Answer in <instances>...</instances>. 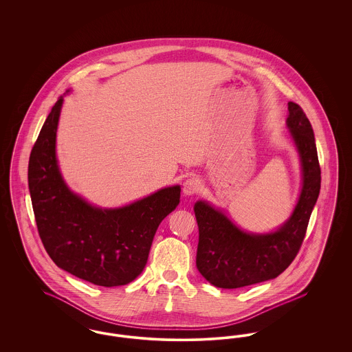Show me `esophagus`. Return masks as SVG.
<instances>
[{"label": "esophagus", "mask_w": 352, "mask_h": 352, "mask_svg": "<svg viewBox=\"0 0 352 352\" xmlns=\"http://www.w3.org/2000/svg\"><path fill=\"white\" fill-rule=\"evenodd\" d=\"M201 190V181L195 177H190L184 182V195H194Z\"/></svg>", "instance_id": "1"}]
</instances>
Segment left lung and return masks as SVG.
Listing matches in <instances>:
<instances>
[{
  "instance_id": "left-lung-1",
  "label": "left lung",
  "mask_w": 352,
  "mask_h": 352,
  "mask_svg": "<svg viewBox=\"0 0 352 352\" xmlns=\"http://www.w3.org/2000/svg\"><path fill=\"white\" fill-rule=\"evenodd\" d=\"M287 128L300 153L302 190L298 203L276 232L248 234L206 201L194 212L199 227L197 268L210 284L236 289L276 278L296 258L320 190V168L314 132L301 107L287 102Z\"/></svg>"
}]
</instances>
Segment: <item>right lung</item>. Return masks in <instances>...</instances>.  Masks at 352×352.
<instances>
[{
  "mask_svg": "<svg viewBox=\"0 0 352 352\" xmlns=\"http://www.w3.org/2000/svg\"><path fill=\"white\" fill-rule=\"evenodd\" d=\"M63 98L46 118L29 160L34 217L51 260L99 286L132 283L144 270L161 221L179 203L181 187L162 188L129 206L101 210L68 190L55 155Z\"/></svg>",
  "mask_w": 352,
  "mask_h": 352,
  "instance_id": "add662e5",
  "label": "right lung"
}]
</instances>
